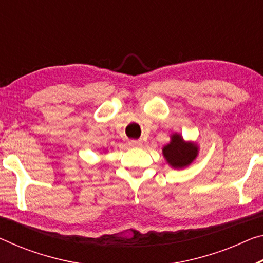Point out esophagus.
Instances as JSON below:
<instances>
[{
  "mask_svg": "<svg viewBox=\"0 0 263 263\" xmlns=\"http://www.w3.org/2000/svg\"><path fill=\"white\" fill-rule=\"evenodd\" d=\"M129 145H130V147H133V148H140V147H142L143 143H142V141H141V140L130 141V142H129Z\"/></svg>",
  "mask_w": 263,
  "mask_h": 263,
  "instance_id": "esophagus-1",
  "label": "esophagus"
}]
</instances>
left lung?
Returning a JSON list of instances; mask_svg holds the SVG:
<instances>
[{"label":"left lung","mask_w":263,"mask_h":263,"mask_svg":"<svg viewBox=\"0 0 263 263\" xmlns=\"http://www.w3.org/2000/svg\"><path fill=\"white\" fill-rule=\"evenodd\" d=\"M163 156L173 168H185L196 159L199 147L194 142H187L180 134H173L171 142L162 149Z\"/></svg>","instance_id":"obj_1"}]
</instances>
